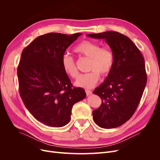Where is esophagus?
<instances>
[{"label": "esophagus", "mask_w": 160, "mask_h": 160, "mask_svg": "<svg viewBox=\"0 0 160 160\" xmlns=\"http://www.w3.org/2000/svg\"><path fill=\"white\" fill-rule=\"evenodd\" d=\"M86 93L87 96H89V95H92V91H90V90H88V89H86Z\"/></svg>", "instance_id": "1"}]
</instances>
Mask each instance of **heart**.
I'll return each instance as SVG.
<instances>
[{
	"label": "heart",
	"instance_id": "obj_1",
	"mask_svg": "<svg viewBox=\"0 0 160 160\" xmlns=\"http://www.w3.org/2000/svg\"><path fill=\"white\" fill-rule=\"evenodd\" d=\"M74 52L79 56L89 58L88 70L90 72L80 75L75 85L85 89L93 88L100 78V74L106 77L112 71L115 62V56L110 48L101 47L90 40H83L74 48ZM62 67L64 72L71 78L77 77L78 71L74 59L65 54L62 58Z\"/></svg>",
	"mask_w": 160,
	"mask_h": 160
}]
</instances>
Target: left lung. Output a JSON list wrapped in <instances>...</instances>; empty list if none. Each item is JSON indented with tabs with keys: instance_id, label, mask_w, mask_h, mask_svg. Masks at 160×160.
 <instances>
[{
	"instance_id": "left-lung-1",
	"label": "left lung",
	"mask_w": 160,
	"mask_h": 160,
	"mask_svg": "<svg viewBox=\"0 0 160 160\" xmlns=\"http://www.w3.org/2000/svg\"><path fill=\"white\" fill-rule=\"evenodd\" d=\"M87 36L105 39L115 56L112 71L93 91L102 99L100 106L93 111V120L103 128L119 127L135 113L143 93L147 80L144 58L121 33L108 31Z\"/></svg>"
}]
</instances>
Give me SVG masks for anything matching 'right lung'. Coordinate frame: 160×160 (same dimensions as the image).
Masks as SVG:
<instances>
[{
	"instance_id": "add662e5",
	"label": "right lung",
	"mask_w": 160,
	"mask_h": 160,
	"mask_svg": "<svg viewBox=\"0 0 160 160\" xmlns=\"http://www.w3.org/2000/svg\"><path fill=\"white\" fill-rule=\"evenodd\" d=\"M82 34L46 33L22 52L18 68L20 96L35 119L49 127L68 124L73 105L86 97L84 89L72 86L61 62L66 49Z\"/></svg>"
}]
</instances>
